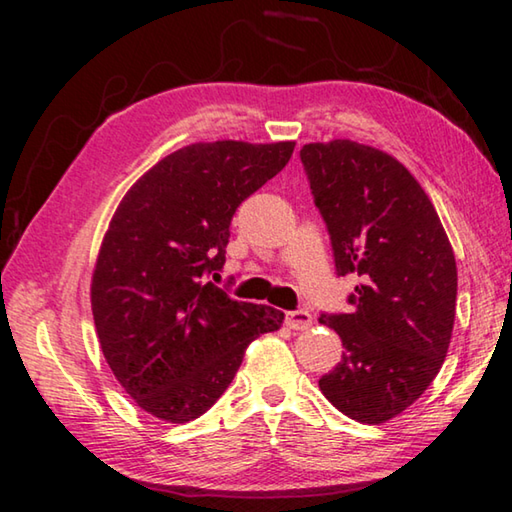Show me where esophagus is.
Instances as JSON below:
<instances>
[{
    "label": "esophagus",
    "mask_w": 512,
    "mask_h": 512,
    "mask_svg": "<svg viewBox=\"0 0 512 512\" xmlns=\"http://www.w3.org/2000/svg\"><path fill=\"white\" fill-rule=\"evenodd\" d=\"M289 329H296V332H302V329L311 327V314L305 309H296V311H287V318H284Z\"/></svg>",
    "instance_id": "esophagus-1"
}]
</instances>
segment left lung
Segmentation results:
<instances>
[{"mask_svg": "<svg viewBox=\"0 0 512 512\" xmlns=\"http://www.w3.org/2000/svg\"><path fill=\"white\" fill-rule=\"evenodd\" d=\"M327 225L336 275L357 273L350 314H320L343 357L318 381L363 424L400 415L447 357L456 314V259L436 210L404 164L350 140L300 149Z\"/></svg>", "mask_w": 512, "mask_h": 512, "instance_id": "left-lung-1", "label": "left lung"}]
</instances>
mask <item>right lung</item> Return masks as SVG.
Wrapping results in <instances>:
<instances>
[{"instance_id": "1", "label": "right lung", "mask_w": 512, "mask_h": 512, "mask_svg": "<svg viewBox=\"0 0 512 512\" xmlns=\"http://www.w3.org/2000/svg\"><path fill=\"white\" fill-rule=\"evenodd\" d=\"M293 142L189 144L128 189L92 275V316L112 375L140 409L173 424L203 415L250 341L282 327L210 275L225 264L237 207L291 160Z\"/></svg>"}]
</instances>
